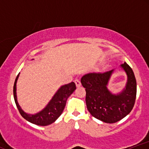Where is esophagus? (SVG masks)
Instances as JSON below:
<instances>
[{"label": "esophagus", "mask_w": 149, "mask_h": 149, "mask_svg": "<svg viewBox=\"0 0 149 149\" xmlns=\"http://www.w3.org/2000/svg\"><path fill=\"white\" fill-rule=\"evenodd\" d=\"M74 82H75V83H76L77 87H80V85H81V83H80V81L78 79H75Z\"/></svg>", "instance_id": "obj_1"}]
</instances>
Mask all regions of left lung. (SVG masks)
I'll return each mask as SVG.
<instances>
[{
	"label": "left lung",
	"instance_id": "8db88e82",
	"mask_svg": "<svg viewBox=\"0 0 149 149\" xmlns=\"http://www.w3.org/2000/svg\"><path fill=\"white\" fill-rule=\"evenodd\" d=\"M121 67L127 73V83L118 95H113L107 88L113 70L88 73L80 80L86 91L85 102L88 111L95 118L107 123H114L128 115L136 100V81L134 72L125 62Z\"/></svg>",
	"mask_w": 149,
	"mask_h": 149
}]
</instances>
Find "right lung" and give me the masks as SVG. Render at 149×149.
I'll use <instances>...</instances> for the list:
<instances>
[{"label":"right lung","mask_w":149,"mask_h":149,"mask_svg":"<svg viewBox=\"0 0 149 149\" xmlns=\"http://www.w3.org/2000/svg\"><path fill=\"white\" fill-rule=\"evenodd\" d=\"M19 74L15 79L14 87H13V95H14L15 104L22 117L29 122L37 125L46 126L54 123L62 113L67 99L76 89V84L73 82L63 85L58 90V91L56 92L55 95L43 110L35 115H29L22 111L17 100L16 83Z\"/></svg>","instance_id":"add662e5"}]
</instances>
